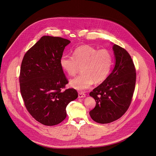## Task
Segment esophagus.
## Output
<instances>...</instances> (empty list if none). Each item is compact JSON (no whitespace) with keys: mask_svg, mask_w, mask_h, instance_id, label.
Returning <instances> with one entry per match:
<instances>
[{"mask_svg":"<svg viewBox=\"0 0 156 156\" xmlns=\"http://www.w3.org/2000/svg\"><path fill=\"white\" fill-rule=\"evenodd\" d=\"M86 97V95L83 93V92H80L78 93V98H85Z\"/></svg>","mask_w":156,"mask_h":156,"instance_id":"esophagus-1","label":"esophagus"}]
</instances>
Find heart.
<instances>
[{
	"instance_id": "heart-1",
	"label": "heart",
	"mask_w": 156,
	"mask_h": 156,
	"mask_svg": "<svg viewBox=\"0 0 156 156\" xmlns=\"http://www.w3.org/2000/svg\"><path fill=\"white\" fill-rule=\"evenodd\" d=\"M112 52L106 49L98 50L88 45L76 48L73 56L63 54L59 61L61 68L69 76L76 73L79 66H82L81 74L70 80L73 88L83 90L90 88L95 82L104 81L109 76L113 66Z\"/></svg>"
}]
</instances>
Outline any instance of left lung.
I'll list each match as a JSON object with an SVG mask.
<instances>
[{
  "label": "left lung",
  "mask_w": 156,
  "mask_h": 156,
  "mask_svg": "<svg viewBox=\"0 0 156 156\" xmlns=\"http://www.w3.org/2000/svg\"><path fill=\"white\" fill-rule=\"evenodd\" d=\"M115 65L111 73L89 95L96 106L89 112L92 120L109 123L122 117L128 109L133 95L136 73L133 60L126 50L113 44Z\"/></svg>",
  "instance_id": "left-lung-1"
}]
</instances>
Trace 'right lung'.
<instances>
[{"label":"right lung","instance_id":"add662e5","mask_svg":"<svg viewBox=\"0 0 156 156\" xmlns=\"http://www.w3.org/2000/svg\"><path fill=\"white\" fill-rule=\"evenodd\" d=\"M70 43L61 37L43 36L23 59L19 82L24 105L33 118L44 125L62 122L67 105L78 97L74 88L63 90L68 81L59 61Z\"/></svg>","mask_w":156,"mask_h":156}]
</instances>
